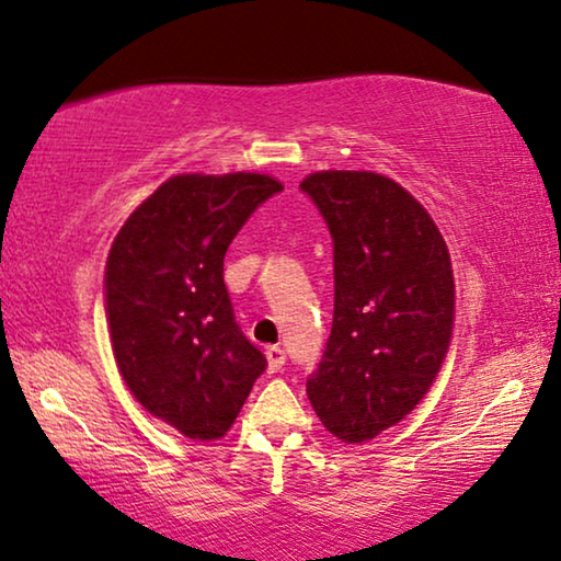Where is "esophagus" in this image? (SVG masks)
Masks as SVG:
<instances>
[{
  "label": "esophagus",
  "mask_w": 561,
  "mask_h": 561,
  "mask_svg": "<svg viewBox=\"0 0 561 561\" xmlns=\"http://www.w3.org/2000/svg\"><path fill=\"white\" fill-rule=\"evenodd\" d=\"M265 359H267V373H278L280 367L286 365V352H283L280 347H267Z\"/></svg>",
  "instance_id": "34e87169"
}]
</instances>
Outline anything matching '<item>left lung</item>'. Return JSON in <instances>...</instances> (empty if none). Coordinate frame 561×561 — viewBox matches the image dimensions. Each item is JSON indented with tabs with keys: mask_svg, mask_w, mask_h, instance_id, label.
Returning <instances> with one entry per match:
<instances>
[{
	"mask_svg": "<svg viewBox=\"0 0 561 561\" xmlns=\"http://www.w3.org/2000/svg\"><path fill=\"white\" fill-rule=\"evenodd\" d=\"M301 188L334 240V321L306 396L344 444L370 442L432 390L455 329V275L424 206L375 171H317Z\"/></svg>",
	"mask_w": 561,
	"mask_h": 561,
	"instance_id": "obj_1",
	"label": "left lung"
}]
</instances>
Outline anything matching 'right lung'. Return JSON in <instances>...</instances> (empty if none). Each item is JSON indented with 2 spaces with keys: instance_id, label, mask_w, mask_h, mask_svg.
I'll use <instances>...</instances> for the list:
<instances>
[{
  "instance_id": "add662e5",
  "label": "right lung",
  "mask_w": 561,
  "mask_h": 561,
  "mask_svg": "<svg viewBox=\"0 0 561 561\" xmlns=\"http://www.w3.org/2000/svg\"><path fill=\"white\" fill-rule=\"evenodd\" d=\"M283 183L267 173H181L114 237L104 267L112 352L145 411L194 442L232 428L265 357L237 327L225 252Z\"/></svg>"
}]
</instances>
